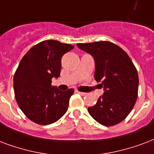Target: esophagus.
Returning <instances> with one entry per match:
<instances>
[{"label": "esophagus", "mask_w": 154, "mask_h": 154, "mask_svg": "<svg viewBox=\"0 0 154 154\" xmlns=\"http://www.w3.org/2000/svg\"><path fill=\"white\" fill-rule=\"evenodd\" d=\"M77 93H78L79 94H81L82 96H85L86 95V93H84V92H81V91H77Z\"/></svg>", "instance_id": "1"}]
</instances>
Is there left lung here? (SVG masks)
I'll list each match as a JSON object with an SVG mask.
<instances>
[{
  "instance_id": "obj_1",
  "label": "left lung",
  "mask_w": 154,
  "mask_h": 154,
  "mask_svg": "<svg viewBox=\"0 0 154 154\" xmlns=\"http://www.w3.org/2000/svg\"><path fill=\"white\" fill-rule=\"evenodd\" d=\"M80 49L94 59V79L102 82L104 93L88 111L104 126H113L123 121L133 108L138 94L139 77L128 55L115 43L99 41L77 43Z\"/></svg>"
}]
</instances>
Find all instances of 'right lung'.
Returning <instances> with one entry per match:
<instances>
[{"instance_id":"add662e5","label":"right lung","mask_w":154,"mask_h":154,"mask_svg":"<svg viewBox=\"0 0 154 154\" xmlns=\"http://www.w3.org/2000/svg\"><path fill=\"white\" fill-rule=\"evenodd\" d=\"M74 47L57 40L42 41L23 56L14 77L18 106L31 121L41 125L53 124L66 113L73 89L65 91L51 85L60 77L61 57Z\"/></svg>"}]
</instances>
